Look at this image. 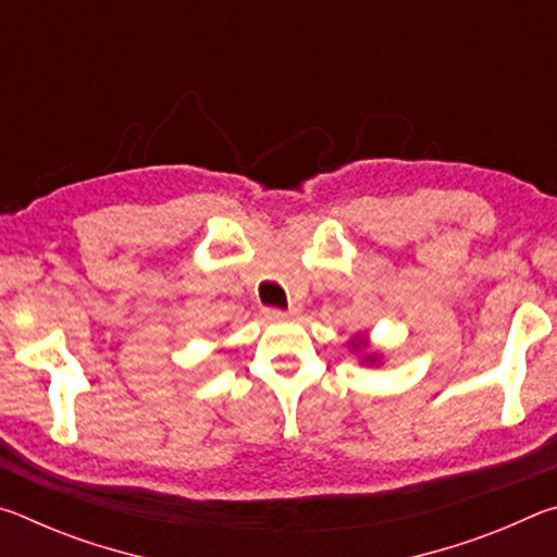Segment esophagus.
Masks as SVG:
<instances>
[{
    "mask_svg": "<svg viewBox=\"0 0 557 557\" xmlns=\"http://www.w3.org/2000/svg\"><path fill=\"white\" fill-rule=\"evenodd\" d=\"M297 312L299 309H265V317L268 319H272V322H282V319H292V317H297Z\"/></svg>",
    "mask_w": 557,
    "mask_h": 557,
    "instance_id": "1",
    "label": "esophagus"
}]
</instances>
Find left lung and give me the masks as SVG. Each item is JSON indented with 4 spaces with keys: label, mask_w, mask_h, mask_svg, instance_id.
Here are the masks:
<instances>
[{
    "label": "left lung",
    "mask_w": 557,
    "mask_h": 557,
    "mask_svg": "<svg viewBox=\"0 0 557 557\" xmlns=\"http://www.w3.org/2000/svg\"><path fill=\"white\" fill-rule=\"evenodd\" d=\"M348 348H351L354 356L358 358V363L371 366V369H373V366L383 363V351H381V348L371 346V338L366 332L354 334L351 338H348Z\"/></svg>",
    "instance_id": "obj_1"
}]
</instances>
